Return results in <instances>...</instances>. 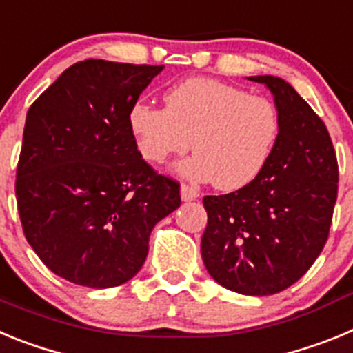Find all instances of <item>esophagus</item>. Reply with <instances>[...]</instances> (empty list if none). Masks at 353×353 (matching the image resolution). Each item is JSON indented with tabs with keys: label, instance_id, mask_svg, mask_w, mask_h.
<instances>
[{
	"label": "esophagus",
	"instance_id": "obj_1",
	"mask_svg": "<svg viewBox=\"0 0 353 353\" xmlns=\"http://www.w3.org/2000/svg\"><path fill=\"white\" fill-rule=\"evenodd\" d=\"M198 196L199 192L196 187L187 185V183H182V185H180V198H182V201H194Z\"/></svg>",
	"mask_w": 353,
	"mask_h": 353
}]
</instances>
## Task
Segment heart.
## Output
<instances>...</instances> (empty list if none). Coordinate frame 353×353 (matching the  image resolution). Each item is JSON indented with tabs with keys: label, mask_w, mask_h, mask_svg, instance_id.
I'll list each match as a JSON object with an SVG mask.
<instances>
[{
	"label": "heart",
	"mask_w": 353,
	"mask_h": 353,
	"mask_svg": "<svg viewBox=\"0 0 353 353\" xmlns=\"http://www.w3.org/2000/svg\"><path fill=\"white\" fill-rule=\"evenodd\" d=\"M166 108L136 102L129 127L139 154L164 164L187 150L185 179L236 191L263 173L281 134V118L270 99L210 77L180 81L164 93Z\"/></svg>",
	"instance_id": "heart-1"
}]
</instances>
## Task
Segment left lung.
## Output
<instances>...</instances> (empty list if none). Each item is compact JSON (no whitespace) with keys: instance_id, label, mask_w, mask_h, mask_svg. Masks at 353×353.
<instances>
[{"instance_id":"1","label":"left lung","mask_w":353,"mask_h":353,"mask_svg":"<svg viewBox=\"0 0 353 353\" xmlns=\"http://www.w3.org/2000/svg\"><path fill=\"white\" fill-rule=\"evenodd\" d=\"M274 97L281 134L263 173L239 191L205 196L201 258L208 274L242 295H272L299 281L329 236L338 161L327 127L290 83L251 76Z\"/></svg>"}]
</instances>
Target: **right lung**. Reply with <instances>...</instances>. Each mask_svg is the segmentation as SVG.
Instances as JSON below:
<instances>
[{
    "label": "right lung",
    "mask_w": 353,
    "mask_h": 353,
    "mask_svg": "<svg viewBox=\"0 0 353 353\" xmlns=\"http://www.w3.org/2000/svg\"><path fill=\"white\" fill-rule=\"evenodd\" d=\"M164 65L84 60L31 104L15 196L24 235L49 270L88 288L132 279L180 185L143 161L129 113Z\"/></svg>",
    "instance_id": "right-lung-1"
}]
</instances>
